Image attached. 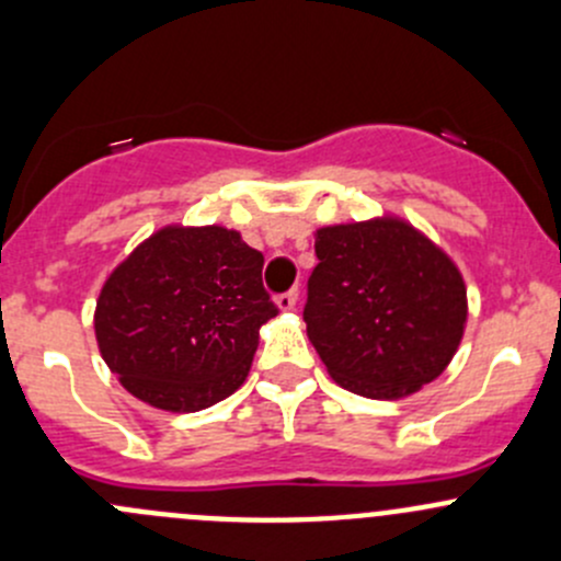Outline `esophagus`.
<instances>
[{"label":"esophagus","instance_id":"1","mask_svg":"<svg viewBox=\"0 0 561 561\" xmlns=\"http://www.w3.org/2000/svg\"><path fill=\"white\" fill-rule=\"evenodd\" d=\"M296 304H298V290H287L276 298V307H279L282 312H293V309H296Z\"/></svg>","mask_w":561,"mask_h":561}]
</instances>
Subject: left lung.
<instances>
[{"label":"left lung","mask_w":561,"mask_h":561,"mask_svg":"<svg viewBox=\"0 0 561 561\" xmlns=\"http://www.w3.org/2000/svg\"><path fill=\"white\" fill-rule=\"evenodd\" d=\"M307 285L309 342L342 388L399 399L443 375L467 322L454 260L401 219L314 233Z\"/></svg>","instance_id":"left-lung-1"}]
</instances>
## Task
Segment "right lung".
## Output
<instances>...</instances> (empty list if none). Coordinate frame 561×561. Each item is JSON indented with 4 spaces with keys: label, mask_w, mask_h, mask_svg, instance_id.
<instances>
[{
    "label": "right lung",
    "mask_w": 561,
    "mask_h": 561,
    "mask_svg": "<svg viewBox=\"0 0 561 561\" xmlns=\"http://www.w3.org/2000/svg\"><path fill=\"white\" fill-rule=\"evenodd\" d=\"M276 314L257 249L219 225H171L107 276L94 333L129 393L157 410L197 412L247 380L260 325Z\"/></svg>",
    "instance_id": "obj_1"
}]
</instances>
